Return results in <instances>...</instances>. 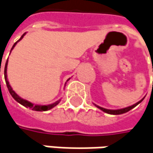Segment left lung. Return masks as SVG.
Instances as JSON below:
<instances>
[{"label":"left lung","mask_w":153,"mask_h":153,"mask_svg":"<svg viewBox=\"0 0 153 153\" xmlns=\"http://www.w3.org/2000/svg\"><path fill=\"white\" fill-rule=\"evenodd\" d=\"M144 99V98H143ZM143 99H142L141 101H140L139 102L135 103L134 105H132V106H130V107H127V108H121V109H117V110H111V109H106V108H103L102 107H99V106H96L98 108H100L101 110H102L103 112H105V113H108V114H125L126 112H128L129 110H131L132 108H134V107H136L139 103H140L143 101Z\"/></svg>","instance_id":"1"}]
</instances>
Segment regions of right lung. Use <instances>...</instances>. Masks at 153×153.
Here are the masks:
<instances>
[{"label":"right lung","mask_w":153,"mask_h":153,"mask_svg":"<svg viewBox=\"0 0 153 153\" xmlns=\"http://www.w3.org/2000/svg\"><path fill=\"white\" fill-rule=\"evenodd\" d=\"M24 35L25 33L21 36V38L19 39V40L17 41V42H19V40L24 37ZM17 42L14 43V45H13V47H12V49L15 46V45L17 44ZM7 62H6V65H5V69H4V76H5V80H6V84H7V87L8 88V91H9V93L11 94V96H13V98L16 101V102H18L19 103H20L21 105H23V106H25V107H27V108H32L33 110L35 111H47L51 109V108H52L53 107H55L56 105H57L59 102H60V100L59 101H57L56 102L52 103V104H51V105H45V106H39V105H33V103H31L30 102H27L26 100H24V99H22V98H20L13 89H12L11 86H10V84H9V82H8V81L7 79ZM0 71H1V65H0ZM69 80V79H68ZM67 80V81H68Z\"/></svg>","instance_id":"1"}]
</instances>
